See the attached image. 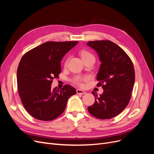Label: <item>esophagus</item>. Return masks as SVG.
I'll return each instance as SVG.
<instances>
[{
    "label": "esophagus",
    "instance_id": "obj_1",
    "mask_svg": "<svg viewBox=\"0 0 154 154\" xmlns=\"http://www.w3.org/2000/svg\"><path fill=\"white\" fill-rule=\"evenodd\" d=\"M76 93L78 94H86V92H85L84 91H82L81 89H77L76 90Z\"/></svg>",
    "mask_w": 154,
    "mask_h": 154
}]
</instances>
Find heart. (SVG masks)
Instances as JSON below:
<instances>
[{"label": "heart", "mask_w": 154, "mask_h": 154, "mask_svg": "<svg viewBox=\"0 0 154 154\" xmlns=\"http://www.w3.org/2000/svg\"><path fill=\"white\" fill-rule=\"evenodd\" d=\"M80 55L82 58V59L83 60V61H85V60L91 58H94V57L92 53H91L90 52H88V51L86 50H82L80 51ZM68 60H69V58H67L66 61L64 62V65L66 66L68 63ZM88 80H89V76H81V75H76L74 76L72 79V82L76 84L77 85H79L80 87L83 86L84 85V82H87Z\"/></svg>", "instance_id": "heart-1"}]
</instances>
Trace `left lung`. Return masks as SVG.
Here are the masks:
<instances>
[{
  "mask_svg": "<svg viewBox=\"0 0 154 154\" xmlns=\"http://www.w3.org/2000/svg\"><path fill=\"white\" fill-rule=\"evenodd\" d=\"M87 45L95 49L101 62L96 80L104 92L88 107L92 116L100 119L116 117L127 107L131 98L135 71L131 59L125 51L110 40L89 41Z\"/></svg>",
  "mask_w": 154,
  "mask_h": 154,
  "instance_id": "8db88e82",
  "label": "left lung"
}]
</instances>
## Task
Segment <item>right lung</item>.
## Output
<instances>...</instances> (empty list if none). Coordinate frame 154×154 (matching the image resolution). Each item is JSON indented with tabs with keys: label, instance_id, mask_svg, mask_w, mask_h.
Returning <instances> with one entry per match:
<instances>
[{
	"label": "right lung",
	"instance_id": "right-lung-1",
	"mask_svg": "<svg viewBox=\"0 0 154 154\" xmlns=\"http://www.w3.org/2000/svg\"><path fill=\"white\" fill-rule=\"evenodd\" d=\"M78 41L47 42L26 53L17 69V87L25 109L32 117L51 121L61 115L68 99L76 94L73 87L51 89L61 73V60Z\"/></svg>",
	"mask_w": 154,
	"mask_h": 154
}]
</instances>
